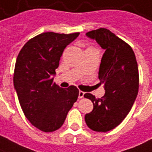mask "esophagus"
<instances>
[{"label":"esophagus","instance_id":"esophagus-1","mask_svg":"<svg viewBox=\"0 0 152 152\" xmlns=\"http://www.w3.org/2000/svg\"><path fill=\"white\" fill-rule=\"evenodd\" d=\"M84 94L85 92L84 91H79V98H83V96H84Z\"/></svg>","mask_w":152,"mask_h":152}]
</instances>
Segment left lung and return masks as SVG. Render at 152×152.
Segmentation results:
<instances>
[{"label":"left lung","mask_w":152,"mask_h":152,"mask_svg":"<svg viewBox=\"0 0 152 152\" xmlns=\"http://www.w3.org/2000/svg\"><path fill=\"white\" fill-rule=\"evenodd\" d=\"M86 36L95 39L105 53L99 69L100 84L105 95L96 98L86 93L93 103V110L85 115L87 126L95 132H106L116 127L131 111L139 88V72L132 48L108 29L91 31Z\"/></svg>","instance_id":"obj_1"}]
</instances>
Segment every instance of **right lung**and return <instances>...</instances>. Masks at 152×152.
<instances>
[{
  "label": "right lung",
  "instance_id": "right-lung-1",
  "mask_svg": "<svg viewBox=\"0 0 152 152\" xmlns=\"http://www.w3.org/2000/svg\"><path fill=\"white\" fill-rule=\"evenodd\" d=\"M79 32H44L30 39L18 54L13 82L25 116L44 132L58 130L79 96L75 86L53 81L63 50Z\"/></svg>",
  "mask_w": 152,
  "mask_h": 152
}]
</instances>
